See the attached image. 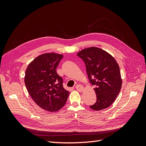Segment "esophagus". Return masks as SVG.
Wrapping results in <instances>:
<instances>
[{"label": "esophagus", "instance_id": "1", "mask_svg": "<svg viewBox=\"0 0 146 146\" xmlns=\"http://www.w3.org/2000/svg\"><path fill=\"white\" fill-rule=\"evenodd\" d=\"M75 88H76V89L77 90L80 92H83V89H84V88H83V86L82 85H76V86H75Z\"/></svg>", "mask_w": 146, "mask_h": 146}]
</instances>
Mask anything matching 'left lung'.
Instances as JSON below:
<instances>
[{
	"label": "left lung",
	"instance_id": "1",
	"mask_svg": "<svg viewBox=\"0 0 146 146\" xmlns=\"http://www.w3.org/2000/svg\"><path fill=\"white\" fill-rule=\"evenodd\" d=\"M78 56L86 66V73L97 95V101L90 106L92 110H101L113 104L122 86L119 66L112 56L97 47L85 48Z\"/></svg>",
	"mask_w": 146,
	"mask_h": 146
}]
</instances>
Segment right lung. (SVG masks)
Returning a JSON list of instances; mask_svg holds the SVG:
<instances>
[{"instance_id":"obj_1","label":"right lung","mask_w":146,"mask_h":146,"mask_svg":"<svg viewBox=\"0 0 146 146\" xmlns=\"http://www.w3.org/2000/svg\"><path fill=\"white\" fill-rule=\"evenodd\" d=\"M63 57L54 52L42 54L31 62L26 71L24 82L30 96L39 107L49 111L60 110L70 94L56 71Z\"/></svg>"}]
</instances>
